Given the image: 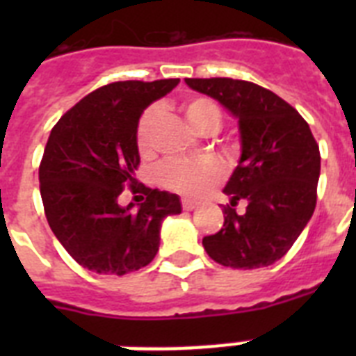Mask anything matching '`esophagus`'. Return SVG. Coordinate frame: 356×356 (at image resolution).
Wrapping results in <instances>:
<instances>
[{
	"label": "esophagus",
	"instance_id": "obj_1",
	"mask_svg": "<svg viewBox=\"0 0 356 356\" xmlns=\"http://www.w3.org/2000/svg\"><path fill=\"white\" fill-rule=\"evenodd\" d=\"M195 207H197V203H195V201L188 200V197H184V200H183V209H184V211H194Z\"/></svg>",
	"mask_w": 356,
	"mask_h": 356
}]
</instances>
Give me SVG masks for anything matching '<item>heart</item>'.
Masks as SVG:
<instances>
[{"label": "heart", "instance_id": "heart-1", "mask_svg": "<svg viewBox=\"0 0 356 356\" xmlns=\"http://www.w3.org/2000/svg\"><path fill=\"white\" fill-rule=\"evenodd\" d=\"M184 116L195 133H214L222 123V111L209 97H192L184 103ZM159 120V108H147L136 127V147L142 155H147L153 142V129ZM223 177L222 164L214 159H203L197 162L170 161L159 170V181L168 190L183 195H203L216 186Z\"/></svg>", "mask_w": 356, "mask_h": 356}]
</instances>
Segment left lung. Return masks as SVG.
Returning a JSON list of instances; mask_svg holds the SVG:
<instances>
[{"label":"left lung","mask_w":356,"mask_h":356,"mask_svg":"<svg viewBox=\"0 0 356 356\" xmlns=\"http://www.w3.org/2000/svg\"><path fill=\"white\" fill-rule=\"evenodd\" d=\"M184 83L233 114L242 149L223 188L229 195L223 225L203 238V248L218 264L234 270L273 264L314 214L321 159L309 123L277 94L249 81L212 77ZM242 199L248 207L238 215L234 207Z\"/></svg>","instance_id":"8db88e82"}]
</instances>
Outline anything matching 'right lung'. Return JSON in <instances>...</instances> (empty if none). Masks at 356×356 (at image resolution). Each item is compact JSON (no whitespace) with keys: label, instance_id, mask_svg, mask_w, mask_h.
<instances>
[{"label":"right lung","instance_id":"1","mask_svg":"<svg viewBox=\"0 0 356 356\" xmlns=\"http://www.w3.org/2000/svg\"><path fill=\"white\" fill-rule=\"evenodd\" d=\"M179 85L118 81L90 92L51 129L38 179L49 227L83 268L125 275L155 259L164 218L181 214L177 194L142 188L144 203L120 205L134 194L140 164L136 127L151 103Z\"/></svg>","mask_w":356,"mask_h":356}]
</instances>
